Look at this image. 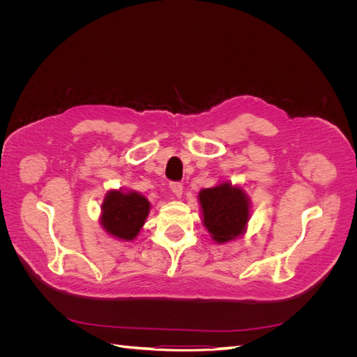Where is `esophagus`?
Wrapping results in <instances>:
<instances>
[{"label": "esophagus", "mask_w": 357, "mask_h": 357, "mask_svg": "<svg viewBox=\"0 0 357 357\" xmlns=\"http://www.w3.org/2000/svg\"><path fill=\"white\" fill-rule=\"evenodd\" d=\"M169 188H171L172 192H174L176 197H181V193H183V183H180V181H172L171 185H169Z\"/></svg>", "instance_id": "obj_1"}]
</instances>
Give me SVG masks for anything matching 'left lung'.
Listing matches in <instances>:
<instances>
[{
	"mask_svg": "<svg viewBox=\"0 0 357 357\" xmlns=\"http://www.w3.org/2000/svg\"><path fill=\"white\" fill-rule=\"evenodd\" d=\"M199 202L204 225L218 243H226L238 236L248 220V201L244 192L228 183L202 189Z\"/></svg>",
	"mask_w": 357,
	"mask_h": 357,
	"instance_id": "8db88e82",
	"label": "left lung"
}]
</instances>
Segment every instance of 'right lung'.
Listing matches in <instances>:
<instances>
[{"mask_svg":"<svg viewBox=\"0 0 357 357\" xmlns=\"http://www.w3.org/2000/svg\"><path fill=\"white\" fill-rule=\"evenodd\" d=\"M149 210V201L139 193L112 190L102 204L101 223L110 235L131 241L143 228Z\"/></svg>","mask_w":357,"mask_h":357,"instance_id":"add662e5","label":"right lung"}]
</instances>
